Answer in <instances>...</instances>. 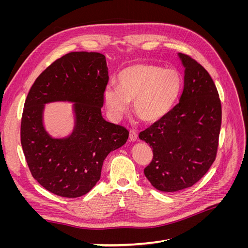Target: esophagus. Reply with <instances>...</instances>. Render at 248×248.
Segmentation results:
<instances>
[{
    "mask_svg": "<svg viewBox=\"0 0 248 248\" xmlns=\"http://www.w3.org/2000/svg\"><path fill=\"white\" fill-rule=\"evenodd\" d=\"M129 139L131 141H136L138 139V132L133 129L129 130Z\"/></svg>",
    "mask_w": 248,
    "mask_h": 248,
    "instance_id": "obj_1",
    "label": "esophagus"
}]
</instances>
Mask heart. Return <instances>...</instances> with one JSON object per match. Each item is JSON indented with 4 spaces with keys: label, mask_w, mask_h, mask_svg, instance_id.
Listing matches in <instances>:
<instances>
[{
    "label": "heart",
    "mask_w": 248,
    "mask_h": 248,
    "mask_svg": "<svg viewBox=\"0 0 248 248\" xmlns=\"http://www.w3.org/2000/svg\"><path fill=\"white\" fill-rule=\"evenodd\" d=\"M118 86L108 85L103 100L109 114L120 118L133 100V111L145 122L158 121L174 107L182 79L176 70L151 64L127 67L118 76Z\"/></svg>",
    "instance_id": "1"
}]
</instances>
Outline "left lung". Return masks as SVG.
Returning <instances> with one entry per match:
<instances>
[{
	"instance_id": "obj_1",
	"label": "left lung",
	"mask_w": 248,
	"mask_h": 248,
	"mask_svg": "<svg viewBox=\"0 0 248 248\" xmlns=\"http://www.w3.org/2000/svg\"><path fill=\"white\" fill-rule=\"evenodd\" d=\"M179 57L185 68L179 103L139 136L153 149L145 176L166 192L188 188L204 177L216 158L221 126V102L212 78L190 56Z\"/></svg>"
}]
</instances>
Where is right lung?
<instances>
[{
	"mask_svg": "<svg viewBox=\"0 0 248 248\" xmlns=\"http://www.w3.org/2000/svg\"><path fill=\"white\" fill-rule=\"evenodd\" d=\"M108 82L106 57L72 51L50 64L30 89L20 124L22 151L34 179L59 197L88 193L99 181L106 157L128 139L125 127L101 116ZM54 101L75 103L76 126L68 138L52 139L44 129V104Z\"/></svg>",
	"mask_w": 248,
	"mask_h": 248,
	"instance_id": "right-lung-1",
	"label": "right lung"
}]
</instances>
